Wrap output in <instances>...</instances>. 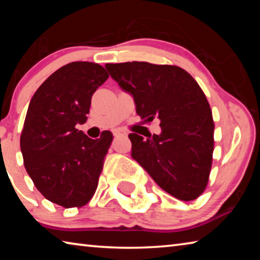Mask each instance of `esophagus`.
<instances>
[{
  "instance_id": "obj_1",
  "label": "esophagus",
  "mask_w": 260,
  "mask_h": 260,
  "mask_svg": "<svg viewBox=\"0 0 260 260\" xmlns=\"http://www.w3.org/2000/svg\"><path fill=\"white\" fill-rule=\"evenodd\" d=\"M126 135H127V133H126V132H124V131H119V129L113 131V136H114V138H117V136H126Z\"/></svg>"
}]
</instances>
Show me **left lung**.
Here are the masks:
<instances>
[{
	"label": "left lung",
	"instance_id": "left-lung-1",
	"mask_svg": "<svg viewBox=\"0 0 260 260\" xmlns=\"http://www.w3.org/2000/svg\"><path fill=\"white\" fill-rule=\"evenodd\" d=\"M105 69L133 96L141 119L160 121V134L128 135L133 159L170 195L196 200L208 184L214 147L212 111L199 83L174 65L126 61Z\"/></svg>",
	"mask_w": 260,
	"mask_h": 260
}]
</instances>
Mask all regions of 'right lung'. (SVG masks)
I'll return each mask as SVG.
<instances>
[{
  "mask_svg": "<svg viewBox=\"0 0 260 260\" xmlns=\"http://www.w3.org/2000/svg\"><path fill=\"white\" fill-rule=\"evenodd\" d=\"M109 74L100 64L73 61L57 70L30 100L20 135L24 165L48 201L81 208L94 196L112 133L93 140L85 124L91 96Z\"/></svg>",
  "mask_w": 260,
  "mask_h": 260,
  "instance_id": "1",
  "label": "right lung"
}]
</instances>
